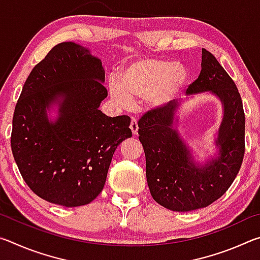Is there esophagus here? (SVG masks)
<instances>
[{
	"instance_id": "34e87169",
	"label": "esophagus",
	"mask_w": 260,
	"mask_h": 260,
	"mask_svg": "<svg viewBox=\"0 0 260 260\" xmlns=\"http://www.w3.org/2000/svg\"><path fill=\"white\" fill-rule=\"evenodd\" d=\"M129 128L132 129V133L134 135L138 134L139 132V126H138V121H136L134 118H132V121H131V125H129Z\"/></svg>"
}]
</instances>
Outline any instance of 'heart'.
<instances>
[{
	"label": "heart",
	"mask_w": 260,
	"mask_h": 260,
	"mask_svg": "<svg viewBox=\"0 0 260 260\" xmlns=\"http://www.w3.org/2000/svg\"><path fill=\"white\" fill-rule=\"evenodd\" d=\"M187 79V70L179 61L141 58L120 70L117 82L110 85V94L121 108H131L133 100H143L149 109L159 110L178 98Z\"/></svg>",
	"instance_id": "1"
}]
</instances>
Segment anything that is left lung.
<instances>
[{"mask_svg":"<svg viewBox=\"0 0 260 260\" xmlns=\"http://www.w3.org/2000/svg\"><path fill=\"white\" fill-rule=\"evenodd\" d=\"M201 73L187 95L210 93L222 105V119L214 139L215 156L193 160L177 128L174 102L148 111L139 120V139L146 153V174L151 196L164 208L187 212L213 203L234 181L244 156L245 117L239 90L215 57L202 49Z\"/></svg>","mask_w":260,"mask_h":260,"instance_id":"obj_1","label":"left lung"}]
</instances>
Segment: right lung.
<instances>
[{"label":"right lung","mask_w":260,"mask_h":260,"mask_svg":"<svg viewBox=\"0 0 260 260\" xmlns=\"http://www.w3.org/2000/svg\"><path fill=\"white\" fill-rule=\"evenodd\" d=\"M99 57L58 43L24 83L12 119L11 149L21 177L39 197L74 208L102 191L112 156L132 136L128 116L99 109L108 96ZM55 106L57 116L47 112Z\"/></svg>","instance_id":"right-lung-1"}]
</instances>
